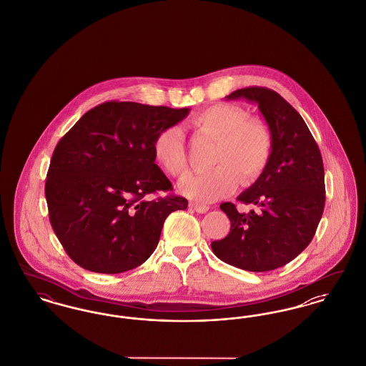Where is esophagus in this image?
I'll return each mask as SVG.
<instances>
[{
    "label": "esophagus",
    "mask_w": 366,
    "mask_h": 366,
    "mask_svg": "<svg viewBox=\"0 0 366 366\" xmlns=\"http://www.w3.org/2000/svg\"><path fill=\"white\" fill-rule=\"evenodd\" d=\"M189 207L194 209L196 212H200V214H204V212L209 211V206L200 204V203H194V202H192L191 204H189Z\"/></svg>",
    "instance_id": "esophagus-1"
}]
</instances>
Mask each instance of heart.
Segmentation results:
<instances>
[{
  "instance_id": "b5f03b06",
  "label": "heart",
  "mask_w": 366,
  "mask_h": 366,
  "mask_svg": "<svg viewBox=\"0 0 366 366\" xmlns=\"http://www.w3.org/2000/svg\"><path fill=\"white\" fill-rule=\"evenodd\" d=\"M192 132L204 139H215L211 157L212 170L194 175L182 191L203 203L227 196L239 184L255 182L266 170L273 152V133L266 121L248 117V112L233 104H214L199 111L188 121ZM157 166L170 177L182 179L189 163L182 133L169 126L160 130L152 144Z\"/></svg>"
}]
</instances>
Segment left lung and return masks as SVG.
Segmentation results:
<instances>
[{"label":"left lung","mask_w":366,"mask_h":366,"mask_svg":"<svg viewBox=\"0 0 366 366\" xmlns=\"http://www.w3.org/2000/svg\"><path fill=\"white\" fill-rule=\"evenodd\" d=\"M227 99L258 104L273 133V152L261 177L237 197L258 209L245 214L230 202L222 203L230 232L225 239L212 242L211 248L234 267L274 270L313 240L325 206L322 157L303 118L274 90L244 87Z\"/></svg>","instance_id":"8db88e82"}]
</instances>
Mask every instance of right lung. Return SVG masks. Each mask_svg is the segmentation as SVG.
Here are the masks:
<instances>
[{"mask_svg":"<svg viewBox=\"0 0 366 366\" xmlns=\"http://www.w3.org/2000/svg\"><path fill=\"white\" fill-rule=\"evenodd\" d=\"M132 102L87 111L53 151L45 196L59 242L81 267L105 274L132 270L155 251L164 219L188 200L157 167V133L189 114Z\"/></svg>","mask_w":366,"mask_h":366,"instance_id":"obj_1","label":"right lung"}]
</instances>
